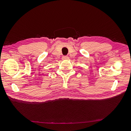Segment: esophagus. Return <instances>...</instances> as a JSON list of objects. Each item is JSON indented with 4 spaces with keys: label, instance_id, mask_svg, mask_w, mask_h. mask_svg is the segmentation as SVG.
<instances>
[{
    "label": "esophagus",
    "instance_id": "34e87169",
    "mask_svg": "<svg viewBox=\"0 0 131 131\" xmlns=\"http://www.w3.org/2000/svg\"><path fill=\"white\" fill-rule=\"evenodd\" d=\"M69 59V58L68 56H63L62 57V59H63V60H68V59Z\"/></svg>",
    "mask_w": 131,
    "mask_h": 131
}]
</instances>
